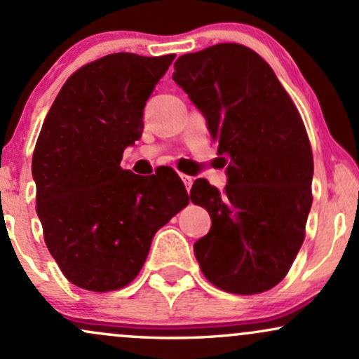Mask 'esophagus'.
I'll return each mask as SVG.
<instances>
[{"label": "esophagus", "mask_w": 359, "mask_h": 359, "mask_svg": "<svg viewBox=\"0 0 359 359\" xmlns=\"http://www.w3.org/2000/svg\"><path fill=\"white\" fill-rule=\"evenodd\" d=\"M182 177V180H184V184H185V187H187V191L189 189L192 187V182H194V177H191V175H185V174H182L180 175Z\"/></svg>", "instance_id": "esophagus-1"}]
</instances>
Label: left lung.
<instances>
[{"label": "left lung", "instance_id": "1", "mask_svg": "<svg viewBox=\"0 0 359 359\" xmlns=\"http://www.w3.org/2000/svg\"><path fill=\"white\" fill-rule=\"evenodd\" d=\"M174 67L229 160L224 191L205 179L191 189L212 221L194 253L212 285L262 294L285 278L306 238L314 174L306 126L270 65L245 45L185 53Z\"/></svg>", "mask_w": 359, "mask_h": 359}]
</instances>
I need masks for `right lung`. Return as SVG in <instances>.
Masks as SVG:
<instances>
[{
	"label": "right lung",
	"mask_w": 359,
	"mask_h": 359,
	"mask_svg": "<svg viewBox=\"0 0 359 359\" xmlns=\"http://www.w3.org/2000/svg\"><path fill=\"white\" fill-rule=\"evenodd\" d=\"M174 53H111L65 81L36 140L32 174L45 245L62 273L90 292L133 282L155 233L189 204L177 172L123 170L143 109Z\"/></svg>",
	"instance_id": "add662e5"
}]
</instances>
